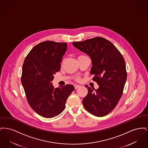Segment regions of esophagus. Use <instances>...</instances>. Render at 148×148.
Instances as JSON below:
<instances>
[{
  "label": "esophagus",
  "instance_id": "34e87169",
  "mask_svg": "<svg viewBox=\"0 0 148 148\" xmlns=\"http://www.w3.org/2000/svg\"><path fill=\"white\" fill-rule=\"evenodd\" d=\"M74 87H75V89H77L78 88H79V87H80V85H79L77 84L75 85H74Z\"/></svg>",
  "mask_w": 148,
  "mask_h": 148
}]
</instances>
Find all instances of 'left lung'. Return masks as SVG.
Wrapping results in <instances>:
<instances>
[{
    "label": "left lung",
    "instance_id": "1",
    "mask_svg": "<svg viewBox=\"0 0 148 148\" xmlns=\"http://www.w3.org/2000/svg\"><path fill=\"white\" fill-rule=\"evenodd\" d=\"M72 44L91 58L90 74L99 85L97 90L87 88L83 106L92 115L104 116L115 108L122 95L127 77L124 59L112 42L101 37Z\"/></svg>",
    "mask_w": 148,
    "mask_h": 148
}]
</instances>
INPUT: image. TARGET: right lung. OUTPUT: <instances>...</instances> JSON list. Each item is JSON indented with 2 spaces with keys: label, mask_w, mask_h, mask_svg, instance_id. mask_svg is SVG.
<instances>
[{
  "label": "right lung",
  "mask_w": 148,
  "mask_h": 148,
  "mask_svg": "<svg viewBox=\"0 0 148 148\" xmlns=\"http://www.w3.org/2000/svg\"><path fill=\"white\" fill-rule=\"evenodd\" d=\"M66 50V42H40L30 50L23 63L21 84L29 104L46 118L62 113L67 99L75 89L71 84L55 88L51 83L54 75L60 69Z\"/></svg>",
  "instance_id": "1"
}]
</instances>
